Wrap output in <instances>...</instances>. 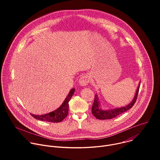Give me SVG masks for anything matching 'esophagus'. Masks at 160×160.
<instances>
[{"label": "esophagus", "instance_id": "34e87169", "mask_svg": "<svg viewBox=\"0 0 160 160\" xmlns=\"http://www.w3.org/2000/svg\"><path fill=\"white\" fill-rule=\"evenodd\" d=\"M89 83V78L87 76H82L79 80V84L82 87H85Z\"/></svg>", "mask_w": 160, "mask_h": 160}]
</instances>
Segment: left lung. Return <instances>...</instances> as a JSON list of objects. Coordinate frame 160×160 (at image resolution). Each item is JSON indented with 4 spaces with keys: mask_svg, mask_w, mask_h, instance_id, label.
<instances>
[{
    "mask_svg": "<svg viewBox=\"0 0 160 160\" xmlns=\"http://www.w3.org/2000/svg\"><path fill=\"white\" fill-rule=\"evenodd\" d=\"M140 84H141V82L138 84V87L136 89L135 94L132 101L127 105L125 106L120 107V108L118 107V108H111L108 109H102L101 102L99 99V96L96 94L94 98V101L92 107V112L93 114V115L98 120H109L113 118H115L117 116L121 115L122 113H123L125 111H128V109L132 108V107L133 106V104L136 101L137 97H138V92H139Z\"/></svg>",
    "mask_w": 160,
    "mask_h": 160,
    "instance_id": "left-lung-1",
    "label": "left lung"
}]
</instances>
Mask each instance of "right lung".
Masks as SVG:
<instances>
[{
	"label": "right lung",
	"instance_id": "add662e5",
	"mask_svg": "<svg viewBox=\"0 0 160 160\" xmlns=\"http://www.w3.org/2000/svg\"><path fill=\"white\" fill-rule=\"evenodd\" d=\"M75 88H74L71 89L69 94H68V96L65 98L62 104L57 109L51 112L44 114V115H34V114L30 113L31 115L35 119L41 120V121L52 122V123L61 122L68 115V107H69V104H68V102H69L72 97L73 96L75 92Z\"/></svg>",
	"mask_w": 160,
	"mask_h": 160
}]
</instances>
